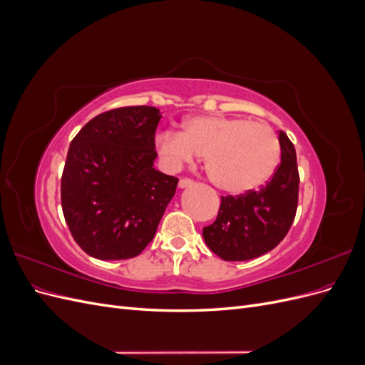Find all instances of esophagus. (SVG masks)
Returning <instances> with one entry per match:
<instances>
[{
    "mask_svg": "<svg viewBox=\"0 0 365 365\" xmlns=\"http://www.w3.org/2000/svg\"><path fill=\"white\" fill-rule=\"evenodd\" d=\"M190 185H193V181L189 180V178H181L180 182H178L180 189H185V187H190Z\"/></svg>",
    "mask_w": 365,
    "mask_h": 365,
    "instance_id": "esophagus-1",
    "label": "esophagus"
}]
</instances>
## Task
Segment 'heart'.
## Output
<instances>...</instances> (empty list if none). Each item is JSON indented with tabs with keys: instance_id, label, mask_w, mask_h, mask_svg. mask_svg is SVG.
<instances>
[{
	"instance_id": "b5f03b06",
	"label": "heart",
	"mask_w": 365,
	"mask_h": 365,
	"mask_svg": "<svg viewBox=\"0 0 365 365\" xmlns=\"http://www.w3.org/2000/svg\"><path fill=\"white\" fill-rule=\"evenodd\" d=\"M157 153L168 170H180L205 157L210 180L231 195H245L267 182L280 161V143L274 129L245 117L193 115L182 130L157 137Z\"/></svg>"
}]
</instances>
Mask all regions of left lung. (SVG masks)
<instances>
[{"label":"left lung","mask_w":365,"mask_h":365,"mask_svg":"<svg viewBox=\"0 0 365 365\" xmlns=\"http://www.w3.org/2000/svg\"><path fill=\"white\" fill-rule=\"evenodd\" d=\"M282 163L259 192L222 196L215 222L204 227L207 247L220 259L244 262L277 247L288 235L298 204L300 176L295 148L280 130Z\"/></svg>","instance_id":"obj_1"}]
</instances>
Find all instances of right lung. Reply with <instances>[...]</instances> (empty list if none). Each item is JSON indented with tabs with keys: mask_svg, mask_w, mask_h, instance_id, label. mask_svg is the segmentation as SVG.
<instances>
[{
	"mask_svg": "<svg viewBox=\"0 0 365 365\" xmlns=\"http://www.w3.org/2000/svg\"><path fill=\"white\" fill-rule=\"evenodd\" d=\"M160 118L153 106L117 108L73 138L61 201L71 236L88 256L135 257L155 236L178 185V178L153 168Z\"/></svg>",
	"mask_w": 365,
	"mask_h": 365,
	"instance_id": "right-lung-1",
	"label": "right lung"
}]
</instances>
